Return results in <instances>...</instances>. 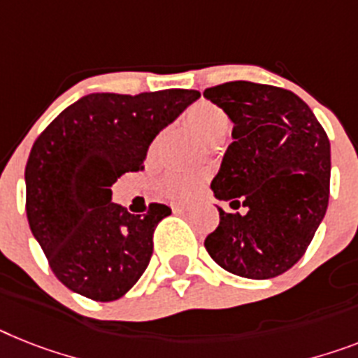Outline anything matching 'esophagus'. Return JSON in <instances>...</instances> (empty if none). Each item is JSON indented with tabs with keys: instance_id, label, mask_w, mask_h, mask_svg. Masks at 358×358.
Returning a JSON list of instances; mask_svg holds the SVG:
<instances>
[{
	"instance_id": "obj_1",
	"label": "esophagus",
	"mask_w": 358,
	"mask_h": 358,
	"mask_svg": "<svg viewBox=\"0 0 358 358\" xmlns=\"http://www.w3.org/2000/svg\"><path fill=\"white\" fill-rule=\"evenodd\" d=\"M170 206H172L173 212H186L188 208H190V205H188V203H181V201H173Z\"/></svg>"
}]
</instances>
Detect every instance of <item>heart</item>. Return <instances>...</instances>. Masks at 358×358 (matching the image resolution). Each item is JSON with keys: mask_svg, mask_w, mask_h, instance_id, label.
Here are the masks:
<instances>
[{"mask_svg": "<svg viewBox=\"0 0 358 358\" xmlns=\"http://www.w3.org/2000/svg\"><path fill=\"white\" fill-rule=\"evenodd\" d=\"M186 120L208 141H220L230 128L229 115L212 102H199L192 106ZM203 185V176L196 172H170L162 177L161 190L172 199H190Z\"/></svg>", "mask_w": 358, "mask_h": 358, "instance_id": "heart-1", "label": "heart"}]
</instances>
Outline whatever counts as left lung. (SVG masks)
<instances>
[{"label": "left lung", "instance_id": "obj_1", "mask_svg": "<svg viewBox=\"0 0 358 358\" xmlns=\"http://www.w3.org/2000/svg\"><path fill=\"white\" fill-rule=\"evenodd\" d=\"M232 128L212 192L220 225L205 239L215 264L250 280L283 274L302 258L329 203L331 146L300 96L274 85L227 82L203 93Z\"/></svg>", "mask_w": 358, "mask_h": 358}]
</instances>
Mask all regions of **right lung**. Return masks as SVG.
<instances>
[{
    "mask_svg": "<svg viewBox=\"0 0 358 358\" xmlns=\"http://www.w3.org/2000/svg\"><path fill=\"white\" fill-rule=\"evenodd\" d=\"M199 96L196 90L85 94L36 138L25 166L27 220L73 292L113 302L143 276L153 230L172 210L153 203L146 214H129L111 203V186L143 170L153 138Z\"/></svg>",
    "mask_w": 358,
    "mask_h": 358,
    "instance_id": "right-lung-1",
    "label": "right lung"
}]
</instances>
